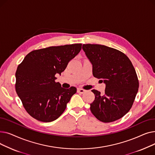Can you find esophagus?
Wrapping results in <instances>:
<instances>
[{"label":"esophagus","instance_id":"esophagus-1","mask_svg":"<svg viewBox=\"0 0 155 155\" xmlns=\"http://www.w3.org/2000/svg\"><path fill=\"white\" fill-rule=\"evenodd\" d=\"M77 92L78 93H80V94H84L85 92V91L84 90V89H82V88H78L77 89Z\"/></svg>","mask_w":155,"mask_h":155}]
</instances>
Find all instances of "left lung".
I'll list each match as a JSON object with an SVG mask.
<instances>
[{"instance_id":"obj_1","label":"left lung","mask_w":155,"mask_h":155,"mask_svg":"<svg viewBox=\"0 0 155 155\" xmlns=\"http://www.w3.org/2000/svg\"><path fill=\"white\" fill-rule=\"evenodd\" d=\"M82 49L92 65L93 75L105 85L104 95L92 91V113L104 123L120 119L131 109L139 88L131 61L123 53L104 45L84 44Z\"/></svg>"}]
</instances>
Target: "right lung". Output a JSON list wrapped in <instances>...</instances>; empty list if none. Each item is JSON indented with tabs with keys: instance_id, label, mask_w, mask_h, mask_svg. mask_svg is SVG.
Here are the masks:
<instances>
[{
	"instance_id": "obj_1",
	"label": "right lung",
	"mask_w": 155,
	"mask_h": 155,
	"mask_svg": "<svg viewBox=\"0 0 155 155\" xmlns=\"http://www.w3.org/2000/svg\"><path fill=\"white\" fill-rule=\"evenodd\" d=\"M82 44L51 46L28 54L15 72V91L24 107L33 118L45 123L58 119L77 92L56 82L68 62L82 49Z\"/></svg>"
}]
</instances>
